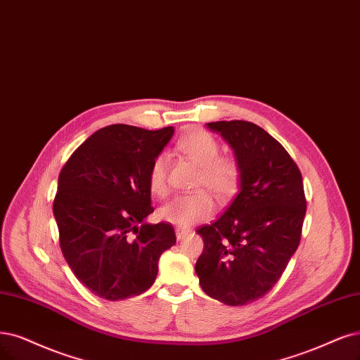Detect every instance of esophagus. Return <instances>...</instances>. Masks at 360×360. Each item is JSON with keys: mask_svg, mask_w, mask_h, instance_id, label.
<instances>
[{"mask_svg": "<svg viewBox=\"0 0 360 360\" xmlns=\"http://www.w3.org/2000/svg\"><path fill=\"white\" fill-rule=\"evenodd\" d=\"M175 231H176V238H178V240H182L184 237H187L191 233V230H188V229H179V227Z\"/></svg>", "mask_w": 360, "mask_h": 360, "instance_id": "34e87169", "label": "esophagus"}]
</instances>
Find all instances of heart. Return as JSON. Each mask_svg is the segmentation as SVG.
<instances>
[{"label":"heart","instance_id":"obj_1","mask_svg":"<svg viewBox=\"0 0 360 360\" xmlns=\"http://www.w3.org/2000/svg\"><path fill=\"white\" fill-rule=\"evenodd\" d=\"M178 146L185 155L202 167L197 188L209 190L219 202L230 200L240 185L242 167L234 157L221 155L218 139L206 130H193L179 141ZM148 188L158 198L166 197L169 193V157L166 153L157 154L151 162ZM214 212V198L207 191L200 190L172 198L158 209V218L178 227H191L195 222L209 219Z\"/></svg>","mask_w":360,"mask_h":360}]
</instances>
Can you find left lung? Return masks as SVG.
Masks as SVG:
<instances>
[{
    "label": "left lung",
    "mask_w": 360,
    "mask_h": 360,
    "mask_svg": "<svg viewBox=\"0 0 360 360\" xmlns=\"http://www.w3.org/2000/svg\"><path fill=\"white\" fill-rule=\"evenodd\" d=\"M234 150L240 190L217 221L197 230L205 248L195 262L202 289L227 305L269 294L300 245L307 210L297 163L262 127L243 122L207 123Z\"/></svg>",
    "instance_id": "left-lung-1"
}]
</instances>
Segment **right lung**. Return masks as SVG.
Returning <instances> with one entry per match:
<instances>
[{"mask_svg": "<svg viewBox=\"0 0 360 360\" xmlns=\"http://www.w3.org/2000/svg\"><path fill=\"white\" fill-rule=\"evenodd\" d=\"M172 135L170 126H106L59 173L53 214L62 254L78 281L103 300L150 289L160 257L176 243L172 224L143 222L154 212L148 170Z\"/></svg>", "mask_w": 360, "mask_h": 360, "instance_id": "1", "label": "right lung"}]
</instances>
